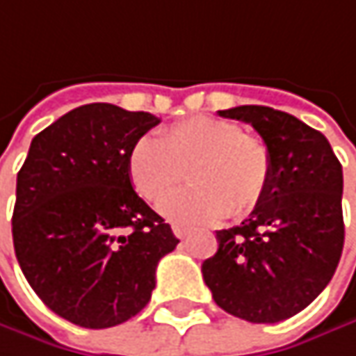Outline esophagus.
Listing matches in <instances>:
<instances>
[{"label": "esophagus", "mask_w": 356, "mask_h": 356, "mask_svg": "<svg viewBox=\"0 0 356 356\" xmlns=\"http://www.w3.org/2000/svg\"><path fill=\"white\" fill-rule=\"evenodd\" d=\"M189 232H191V230H189L187 226H181V224H175V226H173V234H175L177 238H185Z\"/></svg>", "instance_id": "34e87169"}]
</instances>
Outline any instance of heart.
Here are the masks:
<instances>
[{
  "mask_svg": "<svg viewBox=\"0 0 356 356\" xmlns=\"http://www.w3.org/2000/svg\"><path fill=\"white\" fill-rule=\"evenodd\" d=\"M128 175L146 202L163 200L187 177L191 187L169 195L161 211L181 224H213L244 218L271 183V150L244 134L232 120L193 115L169 126L159 138L143 136L128 152Z\"/></svg>",
  "mask_w": 356,
  "mask_h": 356,
  "instance_id": "obj_1",
  "label": "heart"
}]
</instances>
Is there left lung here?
Returning a JSON list of instances; mask_svg holds the SVG:
<instances>
[{"label":"left lung","instance_id":"obj_1","mask_svg":"<svg viewBox=\"0 0 356 356\" xmlns=\"http://www.w3.org/2000/svg\"><path fill=\"white\" fill-rule=\"evenodd\" d=\"M250 124L271 150L263 202L241 226L218 230V252L202 265L224 312L275 324L307 307L330 283L344 244L342 165L326 136L267 106L220 110Z\"/></svg>","mask_w":356,"mask_h":356}]
</instances>
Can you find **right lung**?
<instances>
[{
    "instance_id": "add662e5",
    "label": "right lung",
    "mask_w": 356,
    "mask_h": 356,
    "mask_svg": "<svg viewBox=\"0 0 356 356\" xmlns=\"http://www.w3.org/2000/svg\"><path fill=\"white\" fill-rule=\"evenodd\" d=\"M161 120L87 104L32 138L17 173L14 250L30 287L60 318L110 328L136 316L177 236L132 187L128 152Z\"/></svg>"
}]
</instances>
